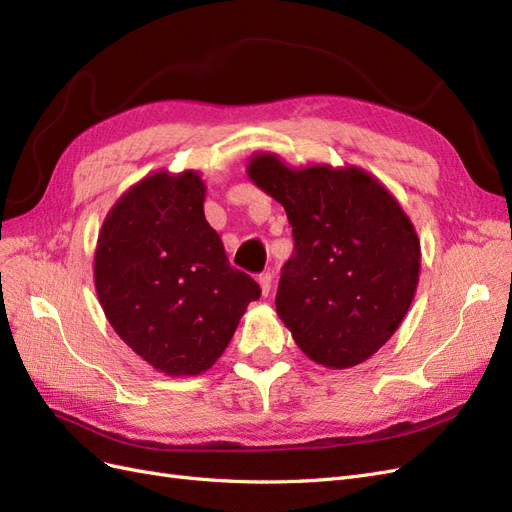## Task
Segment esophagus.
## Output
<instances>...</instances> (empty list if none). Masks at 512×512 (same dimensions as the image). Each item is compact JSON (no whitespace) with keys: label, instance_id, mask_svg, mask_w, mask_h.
Wrapping results in <instances>:
<instances>
[{"label":"esophagus","instance_id":"obj_1","mask_svg":"<svg viewBox=\"0 0 512 512\" xmlns=\"http://www.w3.org/2000/svg\"><path fill=\"white\" fill-rule=\"evenodd\" d=\"M258 284H260V290H262V297H269L271 288H273V277H271V273H262V275L258 277Z\"/></svg>","mask_w":512,"mask_h":512}]
</instances>
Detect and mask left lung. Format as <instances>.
Returning <instances> with one entry per match:
<instances>
[{
    "instance_id": "8db88e82",
    "label": "left lung",
    "mask_w": 512,
    "mask_h": 512,
    "mask_svg": "<svg viewBox=\"0 0 512 512\" xmlns=\"http://www.w3.org/2000/svg\"><path fill=\"white\" fill-rule=\"evenodd\" d=\"M245 170L284 207L294 235L277 316L314 363L350 369L367 361L399 329L416 294L421 241L408 213L354 164L294 168L258 151Z\"/></svg>"
}]
</instances>
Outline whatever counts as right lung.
I'll return each instance as SVG.
<instances>
[{"label": "right lung", "instance_id": "add662e5", "mask_svg": "<svg viewBox=\"0 0 512 512\" xmlns=\"http://www.w3.org/2000/svg\"><path fill=\"white\" fill-rule=\"evenodd\" d=\"M205 196L198 170H156L117 198L94 252L106 320L170 378L213 367L260 297L252 277L228 265L222 239L205 220Z\"/></svg>", "mask_w": 512, "mask_h": 512}]
</instances>
